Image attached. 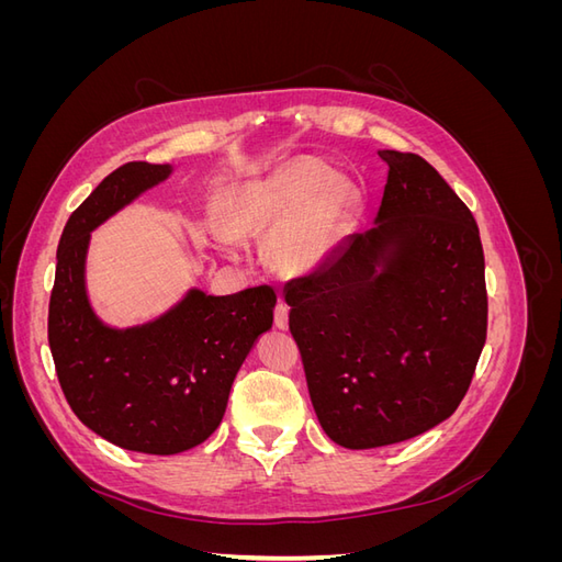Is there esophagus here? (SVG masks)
<instances>
[{
  "label": "esophagus",
  "mask_w": 562,
  "mask_h": 562,
  "mask_svg": "<svg viewBox=\"0 0 562 562\" xmlns=\"http://www.w3.org/2000/svg\"><path fill=\"white\" fill-rule=\"evenodd\" d=\"M274 326L281 328V330L288 328V307H285L283 302H279L277 307H274Z\"/></svg>",
  "instance_id": "34e87169"
}]
</instances>
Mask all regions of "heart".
<instances>
[{
	"mask_svg": "<svg viewBox=\"0 0 562 562\" xmlns=\"http://www.w3.org/2000/svg\"><path fill=\"white\" fill-rule=\"evenodd\" d=\"M333 168L316 157L285 164L262 180L246 184L227 209V227L236 236L271 232V260L288 274L314 271L330 258L337 241L339 215L351 192L335 184ZM220 246L232 248L234 236L217 229Z\"/></svg>",
	"mask_w": 562,
	"mask_h": 562,
	"instance_id": "1",
	"label": "heart"
}]
</instances>
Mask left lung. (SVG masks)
Returning a JSON list of instances; mask_svg holds the SVG:
<instances>
[{
    "instance_id": "obj_1",
    "label": "left lung",
    "mask_w": 562,
    "mask_h": 562,
    "mask_svg": "<svg viewBox=\"0 0 562 562\" xmlns=\"http://www.w3.org/2000/svg\"><path fill=\"white\" fill-rule=\"evenodd\" d=\"M375 227L285 288L316 417L337 446L401 443L448 419L487 335L479 225L436 168L382 149Z\"/></svg>"
}]
</instances>
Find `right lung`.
<instances>
[{
  "mask_svg": "<svg viewBox=\"0 0 562 562\" xmlns=\"http://www.w3.org/2000/svg\"><path fill=\"white\" fill-rule=\"evenodd\" d=\"M168 176V164L128 161L95 187L63 229L48 302V347L72 413L145 454L190 450L220 427L236 372L277 304L269 285L223 297L194 288L145 326L116 330L93 314L83 285L91 232Z\"/></svg>",
  "mask_w": 562,
  "mask_h": 562,
  "instance_id": "obj_1",
  "label": "right lung"
}]
</instances>
